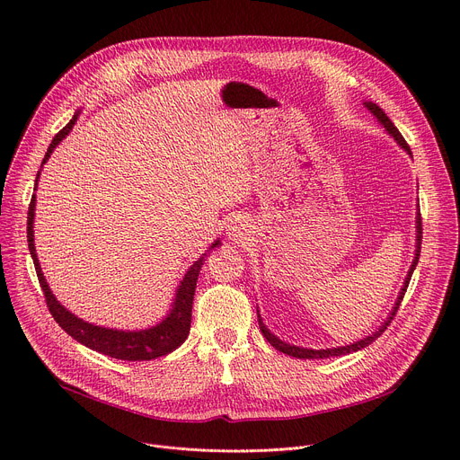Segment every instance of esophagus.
<instances>
[{
    "label": "esophagus",
    "mask_w": 460,
    "mask_h": 460,
    "mask_svg": "<svg viewBox=\"0 0 460 460\" xmlns=\"http://www.w3.org/2000/svg\"><path fill=\"white\" fill-rule=\"evenodd\" d=\"M245 233H247V224L242 222L240 218H236L234 222H231L227 234L233 242H242L245 238Z\"/></svg>",
    "instance_id": "esophagus-1"
}]
</instances>
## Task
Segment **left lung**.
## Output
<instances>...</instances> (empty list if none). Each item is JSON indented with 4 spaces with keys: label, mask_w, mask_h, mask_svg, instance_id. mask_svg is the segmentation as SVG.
I'll return each instance as SVG.
<instances>
[{
    "label": "left lung",
    "mask_w": 460,
    "mask_h": 460,
    "mask_svg": "<svg viewBox=\"0 0 460 460\" xmlns=\"http://www.w3.org/2000/svg\"><path fill=\"white\" fill-rule=\"evenodd\" d=\"M365 106L370 110V113H372L376 119H378V120L384 124V128L396 139V143L411 155L409 145L405 143V139L402 137V134L398 132V128L394 127V122L385 115V111H384L378 104H374V102H365ZM420 243H422V217H420V208H419V215H416V252H414V261H412V264H411V270L407 271L405 282H403V286H402V291H400V296H398V299H396V305H394L391 315L387 317V321H385L378 330H376V332L372 333V336H367V338H363V340H359V341H356V343H352V345H345V347H338V349H321V350L303 349V347H296V345L284 343V341H280L277 336H273V333H271V332L266 328V324L262 323V317H261V314H259V326H261L262 336H264V338L270 341V345L275 347L279 352H284V354H288V356H294V358H299V359H324V358H333V356H345V354L358 352V350L368 347L372 341H376V340H378V338L382 336V332H385V328L389 326V323L394 319V315H396V312H398V308H400V303H402V299H403V296H405V289H407V286H409L411 275H412L416 264H419V259H420Z\"/></svg>",
    "instance_id": "8db88e82"
}]
</instances>
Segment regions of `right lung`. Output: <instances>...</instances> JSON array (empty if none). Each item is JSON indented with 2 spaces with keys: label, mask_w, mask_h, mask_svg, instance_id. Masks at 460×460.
Instances as JSON below:
<instances>
[{
  "label": "right lung",
  "mask_w": 460,
  "mask_h": 460,
  "mask_svg": "<svg viewBox=\"0 0 460 460\" xmlns=\"http://www.w3.org/2000/svg\"><path fill=\"white\" fill-rule=\"evenodd\" d=\"M76 111L73 115V119L66 124V127L53 137L44 161V164L55 146L69 134V130L75 127V122L78 119ZM38 178L40 172L36 174V185H38ZM36 190V187H34ZM34 207H36V196L32 194L31 203H29V213H27V242H29V252L34 262V270L40 280L41 289H44V297L48 303V308L51 312V315L55 317V321L69 333L73 340H76L78 343H82L84 347L97 350L104 356L115 358V359H124V361H148V359H155L159 356H166L169 352L176 350L189 336L190 330V317H192V301H194V291H196V282H198V275L199 270L205 262L207 253H203L185 273L181 284L178 286L176 291V299L172 303V310L171 314L166 315L161 323H157L152 328L146 330H134V332H124V330H113V328H104V326H95L92 323H86L78 319L75 314H71L69 310H66L57 297L53 296V291L49 288V284L46 282L44 273H41L38 257H36V247H34V231H32V222H34ZM220 243V240H217L207 252H211L217 245Z\"/></svg>",
  "instance_id": "obj_1"
}]
</instances>
